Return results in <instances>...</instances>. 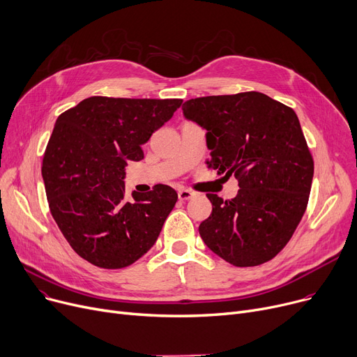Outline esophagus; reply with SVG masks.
<instances>
[{"label":"esophagus","instance_id":"34e87169","mask_svg":"<svg viewBox=\"0 0 357 357\" xmlns=\"http://www.w3.org/2000/svg\"><path fill=\"white\" fill-rule=\"evenodd\" d=\"M195 196V193L192 190H188V188H180L178 190V199L180 200H188Z\"/></svg>","mask_w":357,"mask_h":357}]
</instances>
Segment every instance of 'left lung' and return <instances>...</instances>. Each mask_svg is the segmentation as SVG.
I'll use <instances>...</instances> for the list:
<instances>
[{
  "label": "left lung",
  "instance_id": "left-lung-1",
  "mask_svg": "<svg viewBox=\"0 0 357 357\" xmlns=\"http://www.w3.org/2000/svg\"><path fill=\"white\" fill-rule=\"evenodd\" d=\"M183 112L207 130L208 169L239 184L232 200L206 195L213 211L199 226L202 239L235 266L275 258L304 216L314 174L296 112L255 91L190 99Z\"/></svg>",
  "mask_w": 357,
  "mask_h": 357
}]
</instances>
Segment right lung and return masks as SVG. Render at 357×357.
<instances>
[{"label": "right lung", "instance_id": "add662e5", "mask_svg": "<svg viewBox=\"0 0 357 357\" xmlns=\"http://www.w3.org/2000/svg\"><path fill=\"white\" fill-rule=\"evenodd\" d=\"M183 99L91 96L59 115L41 164L50 213L75 252L95 266L119 269L155 243L177 202L154 185L125 195V165L144 158L142 144Z\"/></svg>", "mask_w": 357, "mask_h": 357}]
</instances>
